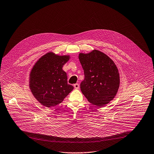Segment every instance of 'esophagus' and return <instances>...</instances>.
I'll return each mask as SVG.
<instances>
[{"label": "esophagus", "mask_w": 154, "mask_h": 154, "mask_svg": "<svg viewBox=\"0 0 154 154\" xmlns=\"http://www.w3.org/2000/svg\"><path fill=\"white\" fill-rule=\"evenodd\" d=\"M74 88H75V89H79V87H80L79 84H78V83L74 84Z\"/></svg>", "instance_id": "34e87169"}]
</instances>
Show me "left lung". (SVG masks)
I'll return each instance as SVG.
<instances>
[{"label":"left lung","mask_w":154,"mask_h":154,"mask_svg":"<svg viewBox=\"0 0 154 154\" xmlns=\"http://www.w3.org/2000/svg\"><path fill=\"white\" fill-rule=\"evenodd\" d=\"M85 79L80 84L81 91L89 102L102 106L112 100L120 86V76L113 61L105 54L94 50L80 54Z\"/></svg>","instance_id":"8db88e82"}]
</instances>
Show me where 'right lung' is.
I'll return each instance as SVG.
<instances>
[{
  "mask_svg": "<svg viewBox=\"0 0 154 154\" xmlns=\"http://www.w3.org/2000/svg\"><path fill=\"white\" fill-rule=\"evenodd\" d=\"M69 56H58L49 52L41 57L34 65L30 77V88L36 99L46 107L62 102L74 88L67 83L63 65Z\"/></svg>",
  "mask_w": 154,
  "mask_h": 154,
  "instance_id": "right-lung-1",
  "label": "right lung"
}]
</instances>
